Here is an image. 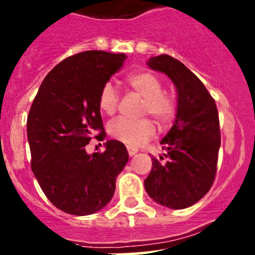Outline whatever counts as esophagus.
<instances>
[{
  "label": "esophagus",
  "mask_w": 255,
  "mask_h": 255,
  "mask_svg": "<svg viewBox=\"0 0 255 255\" xmlns=\"http://www.w3.org/2000/svg\"><path fill=\"white\" fill-rule=\"evenodd\" d=\"M127 150H128V154H129V156L135 155V154L138 153V149L132 148V146H127Z\"/></svg>",
  "instance_id": "esophagus-1"
}]
</instances>
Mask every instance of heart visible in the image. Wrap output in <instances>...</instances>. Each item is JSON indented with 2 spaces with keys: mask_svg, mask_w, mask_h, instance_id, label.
I'll return each instance as SVG.
<instances>
[{
  "mask_svg": "<svg viewBox=\"0 0 255 255\" xmlns=\"http://www.w3.org/2000/svg\"><path fill=\"white\" fill-rule=\"evenodd\" d=\"M128 86L144 99L143 115H150L159 125L165 126L174 120L176 113V100L171 94L164 92L163 82L151 71L139 70L128 74ZM118 95L111 82L102 86L99 95V107L106 115H113L117 110ZM155 132L150 120L132 121L117 118L110 123L109 133L113 139L129 146H139L150 139Z\"/></svg>",
  "mask_w": 255,
  "mask_h": 255,
  "instance_id": "b5f03b06",
  "label": "heart"
}]
</instances>
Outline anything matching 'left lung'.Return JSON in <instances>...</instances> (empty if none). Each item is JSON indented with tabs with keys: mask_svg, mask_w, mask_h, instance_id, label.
Wrapping results in <instances>:
<instances>
[{
	"mask_svg": "<svg viewBox=\"0 0 255 255\" xmlns=\"http://www.w3.org/2000/svg\"><path fill=\"white\" fill-rule=\"evenodd\" d=\"M146 65L173 81L177 106L173 127L160 140L165 161L151 158L144 187L156 204L182 210L200 201L215 180L221 146L217 107L201 80L181 61L161 54Z\"/></svg>",
	"mask_w": 255,
	"mask_h": 255,
	"instance_id": "8db88e82",
	"label": "left lung"
}]
</instances>
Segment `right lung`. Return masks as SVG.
I'll use <instances>...</instances> for the list:
<instances>
[{
    "instance_id": "add662e5",
    "label": "right lung",
    "mask_w": 255,
    "mask_h": 255,
    "mask_svg": "<svg viewBox=\"0 0 255 255\" xmlns=\"http://www.w3.org/2000/svg\"><path fill=\"white\" fill-rule=\"evenodd\" d=\"M126 59L101 50L69 56L45 76L30 107L33 174L49 201L70 215H92L106 206L129 159L125 144L113 139L104 144V153L85 150L95 130L106 134L99 95Z\"/></svg>"
}]
</instances>
